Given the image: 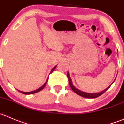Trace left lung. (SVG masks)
<instances>
[{
    "mask_svg": "<svg viewBox=\"0 0 124 124\" xmlns=\"http://www.w3.org/2000/svg\"><path fill=\"white\" fill-rule=\"evenodd\" d=\"M67 76H68V78L69 84H70V87H71V88L72 89V90H73V91L76 93V94H77L79 95V96H82V97H86V98H96V97H99V96H101L102 94H104V93L105 92H106V91H107V89H109L110 86H111V85H110V86H109V87H107V89H106L105 90H104L103 91L100 92V93H84V92H83V91H80V90H79V89H76L74 86H73V83H72L71 79V78H70L69 73H67Z\"/></svg>",
    "mask_w": 124,
    "mask_h": 124,
    "instance_id": "left-lung-1",
    "label": "left lung"
}]
</instances>
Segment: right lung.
I'll return each instance as SVG.
<instances>
[{
    "instance_id": "right-lung-1",
    "label": "right lung",
    "mask_w": 124,
    "mask_h": 124,
    "mask_svg": "<svg viewBox=\"0 0 124 124\" xmlns=\"http://www.w3.org/2000/svg\"><path fill=\"white\" fill-rule=\"evenodd\" d=\"M56 66H54V67L53 68L52 70H51V72H50V73H51L53 71H54V69L56 68ZM48 78L47 79L46 81L45 82V84H43V86H41V87H40V88H38V89H37V90H35V91H31V92H23V91H19L20 93H22V94H35V93H38V92L42 90L44 88L47 82H48Z\"/></svg>"
}]
</instances>
